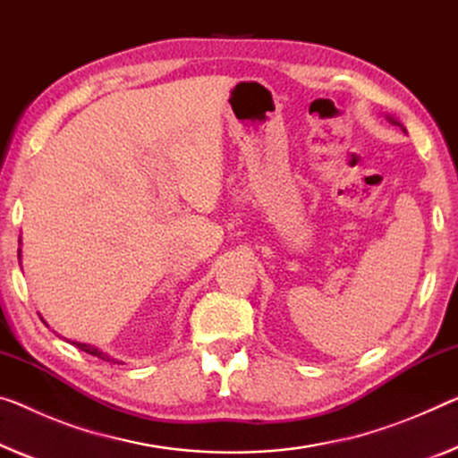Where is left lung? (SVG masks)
Masks as SVG:
<instances>
[{"instance_id":"8db88e82","label":"left lung","mask_w":458,"mask_h":458,"mask_svg":"<svg viewBox=\"0 0 458 458\" xmlns=\"http://www.w3.org/2000/svg\"><path fill=\"white\" fill-rule=\"evenodd\" d=\"M389 121H391V123H393V124H399V123H397V121H395V118H389ZM399 126H401V124H399Z\"/></svg>"}]
</instances>
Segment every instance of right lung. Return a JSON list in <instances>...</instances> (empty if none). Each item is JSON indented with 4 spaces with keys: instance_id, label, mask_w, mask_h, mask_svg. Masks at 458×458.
I'll return each instance as SVG.
<instances>
[{
    "instance_id": "add662e5",
    "label": "right lung",
    "mask_w": 458,
    "mask_h": 458,
    "mask_svg": "<svg viewBox=\"0 0 458 458\" xmlns=\"http://www.w3.org/2000/svg\"><path fill=\"white\" fill-rule=\"evenodd\" d=\"M18 258H20V250H18ZM72 344H75L77 348L83 350V352H88V354H91V356H98V358H100V360H106V362H116L114 358H110L108 354H104V352H100V350H98V348L89 346V344H77V342H72Z\"/></svg>"
}]
</instances>
